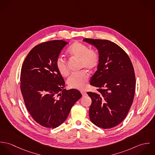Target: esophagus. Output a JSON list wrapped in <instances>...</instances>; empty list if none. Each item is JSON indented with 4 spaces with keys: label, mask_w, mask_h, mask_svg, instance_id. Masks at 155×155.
Returning <instances> with one entry per match:
<instances>
[{
    "label": "esophagus",
    "mask_w": 155,
    "mask_h": 155,
    "mask_svg": "<svg viewBox=\"0 0 155 155\" xmlns=\"http://www.w3.org/2000/svg\"><path fill=\"white\" fill-rule=\"evenodd\" d=\"M81 93L82 94V96H85L87 95V92L85 91H81Z\"/></svg>",
    "instance_id": "34e87169"
}]
</instances>
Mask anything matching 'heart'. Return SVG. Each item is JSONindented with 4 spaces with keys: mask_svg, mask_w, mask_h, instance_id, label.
I'll list each match as a JSON object with an SVG mask.
<instances>
[{
    "mask_svg": "<svg viewBox=\"0 0 155 155\" xmlns=\"http://www.w3.org/2000/svg\"><path fill=\"white\" fill-rule=\"evenodd\" d=\"M68 55L80 61L81 68H87L89 71H94L99 64L100 58L98 54L94 50L89 49L88 46L82 42L75 41L67 49ZM55 66L60 73L63 76L69 74V69L66 61L62 57H58L55 61ZM88 72L83 70L79 73L73 74L67 81L68 86L70 88L85 89L88 83Z\"/></svg>",
    "mask_w": 155,
    "mask_h": 155,
    "instance_id": "obj_1",
    "label": "heart"
}]
</instances>
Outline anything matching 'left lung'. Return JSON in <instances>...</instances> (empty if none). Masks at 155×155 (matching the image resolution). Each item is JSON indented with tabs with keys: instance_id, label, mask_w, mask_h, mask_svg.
Segmentation results:
<instances>
[{
	"instance_id": "1",
	"label": "left lung",
	"mask_w": 155,
	"mask_h": 155,
	"mask_svg": "<svg viewBox=\"0 0 155 155\" xmlns=\"http://www.w3.org/2000/svg\"><path fill=\"white\" fill-rule=\"evenodd\" d=\"M84 41L97 48L100 58L90 82L98 92H87L92 100L89 118L100 128H111L123 121L133 104L135 90L133 64L125 51L113 42L88 38Z\"/></svg>"
}]
</instances>
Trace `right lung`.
Segmentation results:
<instances>
[{
	"label": "right lung",
	"mask_w": 155,
	"mask_h": 155,
	"mask_svg": "<svg viewBox=\"0 0 155 155\" xmlns=\"http://www.w3.org/2000/svg\"><path fill=\"white\" fill-rule=\"evenodd\" d=\"M68 44L54 40L35 46L22 64L20 89L32 118L46 128H55L66 120L72 106L82 97L76 89L66 90L55 61Z\"/></svg>",
	"instance_id": "right-lung-1"
}]
</instances>
